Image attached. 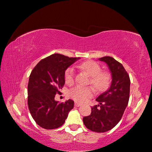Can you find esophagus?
Returning <instances> with one entry per match:
<instances>
[{"label": "esophagus", "mask_w": 152, "mask_h": 152, "mask_svg": "<svg viewBox=\"0 0 152 152\" xmlns=\"http://www.w3.org/2000/svg\"><path fill=\"white\" fill-rule=\"evenodd\" d=\"M81 105H82V104L80 103V102H75V106H76V107H80Z\"/></svg>", "instance_id": "1"}]
</instances>
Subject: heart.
Wrapping results in <instances>:
<instances>
[{"label": "heart", "mask_w": 152, "mask_h": 152, "mask_svg": "<svg viewBox=\"0 0 152 152\" xmlns=\"http://www.w3.org/2000/svg\"><path fill=\"white\" fill-rule=\"evenodd\" d=\"M81 68L85 70L90 76V83L92 84L96 90L100 91L105 89L110 84V75L107 72L101 71V68L95 61H88L81 65ZM74 69L70 67L67 68L65 72V81L66 84H72L75 81ZM94 91L91 87H83L76 86L69 91V96L72 99L77 102H84L93 96Z\"/></svg>", "instance_id": "1"}]
</instances>
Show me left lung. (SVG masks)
Masks as SVG:
<instances>
[{"mask_svg":"<svg viewBox=\"0 0 152 152\" xmlns=\"http://www.w3.org/2000/svg\"><path fill=\"white\" fill-rule=\"evenodd\" d=\"M105 62L112 73L110 87L96 98L99 105L91 107V113L83 118L88 129L103 133L113 129L121 120L129 103L130 77L121 63L111 56L99 58Z\"/></svg>","mask_w":152,"mask_h":152,"instance_id":"8db88e82","label":"left lung"}]
</instances>
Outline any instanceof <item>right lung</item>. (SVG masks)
Listing matches in <instances>:
<instances>
[{"instance_id":"right-lung-1","label":"right lung","mask_w":152,"mask_h":152,"mask_svg":"<svg viewBox=\"0 0 152 152\" xmlns=\"http://www.w3.org/2000/svg\"><path fill=\"white\" fill-rule=\"evenodd\" d=\"M78 58L54 54L42 59L31 71L28 84V109L35 121L43 129L61 126L73 108V100L59 102L54 98L64 86L66 70Z\"/></svg>"}]
</instances>
